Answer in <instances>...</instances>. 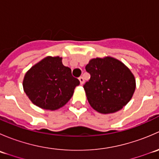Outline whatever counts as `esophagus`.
Segmentation results:
<instances>
[{"label":"esophagus","mask_w":159,"mask_h":159,"mask_svg":"<svg viewBox=\"0 0 159 159\" xmlns=\"http://www.w3.org/2000/svg\"><path fill=\"white\" fill-rule=\"evenodd\" d=\"M78 79H79V81H80V84H84V78H83V77H80V78H78Z\"/></svg>","instance_id":"obj_1"}]
</instances>
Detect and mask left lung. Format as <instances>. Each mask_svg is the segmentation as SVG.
<instances>
[{"mask_svg": "<svg viewBox=\"0 0 159 159\" xmlns=\"http://www.w3.org/2000/svg\"><path fill=\"white\" fill-rule=\"evenodd\" d=\"M85 69L91 78L84 89L90 105L101 114L115 113L130 102L136 88L135 78L124 63L107 56L91 59Z\"/></svg>", "mask_w": 159, "mask_h": 159, "instance_id": "obj_1", "label": "left lung"}]
</instances>
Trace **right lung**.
Wrapping results in <instances>:
<instances>
[{
	"label": "right lung",
	"instance_id": "1",
	"mask_svg": "<svg viewBox=\"0 0 159 159\" xmlns=\"http://www.w3.org/2000/svg\"><path fill=\"white\" fill-rule=\"evenodd\" d=\"M80 81L62 64V57L48 56L31 67L23 80L24 91L30 102L42 109L55 111L71 98Z\"/></svg>",
	"mask_w": 159,
	"mask_h": 159
}]
</instances>
